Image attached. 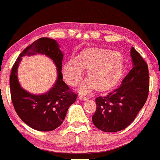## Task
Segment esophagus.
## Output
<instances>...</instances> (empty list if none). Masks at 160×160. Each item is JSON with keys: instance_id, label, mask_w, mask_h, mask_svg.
<instances>
[{"instance_id": "34e87169", "label": "esophagus", "mask_w": 160, "mask_h": 160, "mask_svg": "<svg viewBox=\"0 0 160 160\" xmlns=\"http://www.w3.org/2000/svg\"><path fill=\"white\" fill-rule=\"evenodd\" d=\"M78 99L82 100H88V98L87 97L83 96V95H81V96L78 97Z\"/></svg>"}]
</instances>
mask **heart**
Instances as JSON below:
<instances>
[{
  "label": "heart",
  "instance_id": "b5f03b06",
  "mask_svg": "<svg viewBox=\"0 0 160 160\" xmlns=\"http://www.w3.org/2000/svg\"><path fill=\"white\" fill-rule=\"evenodd\" d=\"M122 61L119 53L106 49L89 48L76 59L72 58L63 67V76L69 85H75L83 76V69H88L89 81L82 84L81 92H87L94 86L98 91H103L112 86L119 78Z\"/></svg>",
  "mask_w": 160,
  "mask_h": 160
}]
</instances>
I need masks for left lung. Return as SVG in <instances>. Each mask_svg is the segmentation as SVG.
I'll list each match as a JSON object with an SVG mask.
<instances>
[{
    "label": "left lung",
    "mask_w": 160,
    "mask_h": 160,
    "mask_svg": "<svg viewBox=\"0 0 160 160\" xmlns=\"http://www.w3.org/2000/svg\"><path fill=\"white\" fill-rule=\"evenodd\" d=\"M131 57L133 67L121 85L95 100L97 109L92 122L103 132H116L128 127L148 99L150 87L148 64L133 47Z\"/></svg>",
    "instance_id": "left-lung-1"
}]
</instances>
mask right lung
Here are the masks:
<instances>
[{
	"mask_svg": "<svg viewBox=\"0 0 160 160\" xmlns=\"http://www.w3.org/2000/svg\"><path fill=\"white\" fill-rule=\"evenodd\" d=\"M43 54L55 62L58 78L53 87L45 94L33 95L21 87L17 77L18 63L24 56ZM63 53L54 39L41 38L27 47L19 55L12 68L10 78V94L18 116L32 128L41 132L53 131L62 123L69 107L76 100L77 94L62 81Z\"/></svg>",
	"mask_w": 160,
	"mask_h": 160,
	"instance_id": "right-lung-1",
	"label": "right lung"
}]
</instances>
